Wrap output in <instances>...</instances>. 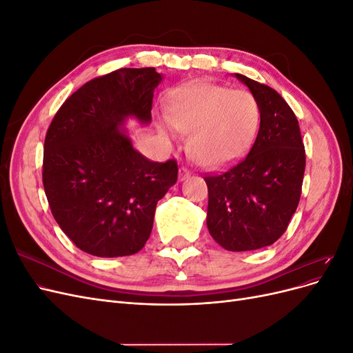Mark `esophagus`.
<instances>
[{"instance_id": "34e87169", "label": "esophagus", "mask_w": 353, "mask_h": 353, "mask_svg": "<svg viewBox=\"0 0 353 353\" xmlns=\"http://www.w3.org/2000/svg\"><path fill=\"white\" fill-rule=\"evenodd\" d=\"M190 176V172H188V169L187 168H179V181H185L187 178Z\"/></svg>"}]
</instances>
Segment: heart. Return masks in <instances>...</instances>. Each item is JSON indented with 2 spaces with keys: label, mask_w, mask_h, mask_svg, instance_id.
I'll use <instances>...</instances> for the list:
<instances>
[{
  "label": "heart",
  "mask_w": 353,
  "mask_h": 353,
  "mask_svg": "<svg viewBox=\"0 0 353 353\" xmlns=\"http://www.w3.org/2000/svg\"><path fill=\"white\" fill-rule=\"evenodd\" d=\"M166 121L188 135V153L200 166L221 169L248 150L258 132L261 112L249 91L194 82L174 92ZM157 128L165 138H172L165 122Z\"/></svg>",
  "instance_id": "b5f03b06"
}]
</instances>
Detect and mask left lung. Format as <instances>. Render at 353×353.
Instances as JSON below:
<instances>
[{"label": "left lung", "instance_id": "left-lung-1", "mask_svg": "<svg viewBox=\"0 0 353 353\" xmlns=\"http://www.w3.org/2000/svg\"><path fill=\"white\" fill-rule=\"evenodd\" d=\"M256 99L261 125L249 154L205 178L210 236L230 252L271 245L288 227L302 194L305 147L290 105L268 85L234 73Z\"/></svg>", "mask_w": 353, "mask_h": 353}]
</instances>
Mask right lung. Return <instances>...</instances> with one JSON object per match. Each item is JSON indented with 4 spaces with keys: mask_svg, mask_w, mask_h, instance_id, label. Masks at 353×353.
<instances>
[{
    "mask_svg": "<svg viewBox=\"0 0 353 353\" xmlns=\"http://www.w3.org/2000/svg\"><path fill=\"white\" fill-rule=\"evenodd\" d=\"M163 74L117 69L63 103L44 143L42 183L52 216L77 248L99 258L140 252L157 201L176 183L175 160L150 162L135 150L128 119L152 122Z\"/></svg>",
    "mask_w": 353,
    "mask_h": 353,
    "instance_id": "1",
    "label": "right lung"
}]
</instances>
